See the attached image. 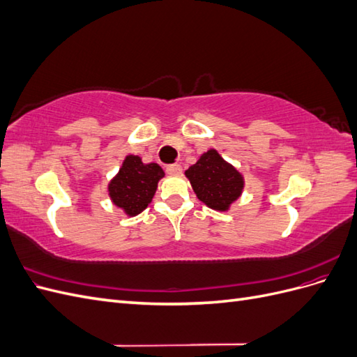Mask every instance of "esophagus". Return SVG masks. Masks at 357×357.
Masks as SVG:
<instances>
[{"instance_id": "1", "label": "esophagus", "mask_w": 357, "mask_h": 357, "mask_svg": "<svg viewBox=\"0 0 357 357\" xmlns=\"http://www.w3.org/2000/svg\"><path fill=\"white\" fill-rule=\"evenodd\" d=\"M167 172L168 174H180L181 172V165H178V164H172V165H168L167 167Z\"/></svg>"}]
</instances>
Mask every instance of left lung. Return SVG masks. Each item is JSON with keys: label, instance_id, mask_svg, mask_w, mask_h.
Masks as SVG:
<instances>
[{"label": "left lung", "instance_id": "left-lung-1", "mask_svg": "<svg viewBox=\"0 0 357 357\" xmlns=\"http://www.w3.org/2000/svg\"><path fill=\"white\" fill-rule=\"evenodd\" d=\"M185 174L198 199L218 211H228L244 189L241 172L228 164L214 149L202 153L197 164L186 169Z\"/></svg>", "mask_w": 357, "mask_h": 357}]
</instances>
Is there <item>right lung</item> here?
Listing matches in <instances>:
<instances>
[{
    "instance_id": "right-lung-1",
    "label": "right lung",
    "mask_w": 357,
    "mask_h": 357,
    "mask_svg": "<svg viewBox=\"0 0 357 357\" xmlns=\"http://www.w3.org/2000/svg\"><path fill=\"white\" fill-rule=\"evenodd\" d=\"M164 176V169L155 162L143 164L139 156L128 155L116 177L109 183V195L116 207L134 218L152 202L158 183Z\"/></svg>"
}]
</instances>
